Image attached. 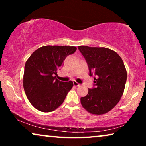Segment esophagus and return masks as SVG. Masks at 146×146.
Instances as JSON below:
<instances>
[{
    "label": "esophagus",
    "mask_w": 146,
    "mask_h": 146,
    "mask_svg": "<svg viewBox=\"0 0 146 146\" xmlns=\"http://www.w3.org/2000/svg\"><path fill=\"white\" fill-rule=\"evenodd\" d=\"M73 84L74 86H80V84L78 83L77 82H76V81H73Z\"/></svg>",
    "instance_id": "obj_1"
}]
</instances>
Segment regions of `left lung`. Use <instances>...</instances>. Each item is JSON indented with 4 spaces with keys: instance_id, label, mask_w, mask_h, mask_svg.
Returning a JSON list of instances; mask_svg holds the SVG:
<instances>
[{
    "instance_id": "left-lung-1",
    "label": "left lung",
    "mask_w": 146,
    "mask_h": 146,
    "mask_svg": "<svg viewBox=\"0 0 146 146\" xmlns=\"http://www.w3.org/2000/svg\"><path fill=\"white\" fill-rule=\"evenodd\" d=\"M88 65L90 75L94 78L95 88L80 98L81 104L92 114L102 115L114 108L122 96L127 72L121 57L104 47L78 46Z\"/></svg>"
}]
</instances>
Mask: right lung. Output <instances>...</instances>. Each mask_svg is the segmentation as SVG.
<instances>
[{"mask_svg": "<svg viewBox=\"0 0 146 146\" xmlns=\"http://www.w3.org/2000/svg\"><path fill=\"white\" fill-rule=\"evenodd\" d=\"M75 46H44L32 54L26 62L23 87L27 97L38 110L50 112L63 103L73 87L72 81H59L56 78L58 70Z\"/></svg>", "mask_w": 146, "mask_h": 146, "instance_id": "1", "label": "right lung"}]
</instances>
